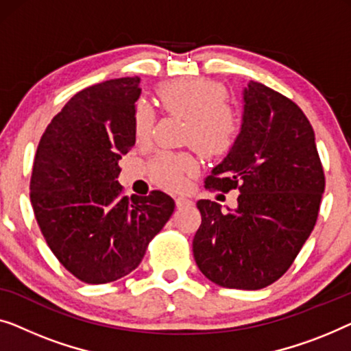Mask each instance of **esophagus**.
<instances>
[{"instance_id":"1","label":"esophagus","mask_w":351,"mask_h":351,"mask_svg":"<svg viewBox=\"0 0 351 351\" xmlns=\"http://www.w3.org/2000/svg\"><path fill=\"white\" fill-rule=\"evenodd\" d=\"M175 202H176L178 208H184V206H191L192 205V200L187 199V197H182V195H178L176 199H175Z\"/></svg>"}]
</instances>
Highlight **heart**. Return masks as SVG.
I'll list each match as a JSON object with an SVG mask.
<instances>
[{"label": "heart", "instance_id": "obj_1", "mask_svg": "<svg viewBox=\"0 0 351 351\" xmlns=\"http://www.w3.org/2000/svg\"><path fill=\"white\" fill-rule=\"evenodd\" d=\"M159 101L170 114L184 121V141L204 156L215 157L227 152L234 145L240 130L239 114L226 105V92L219 84L205 79H176L160 86ZM149 105L140 101L135 110V135L145 140L152 127ZM197 164L189 154L162 152L151 162L149 173L154 182L176 189L186 178L194 173Z\"/></svg>", "mask_w": 351, "mask_h": 351}]
</instances>
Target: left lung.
<instances>
[{"mask_svg": "<svg viewBox=\"0 0 351 351\" xmlns=\"http://www.w3.org/2000/svg\"><path fill=\"white\" fill-rule=\"evenodd\" d=\"M241 125L206 187H239L237 208L199 200L197 267L224 288L261 289L293 264L312 234L324 192L313 128L289 98L261 82L241 90Z\"/></svg>", "mask_w": 351, "mask_h": 351, "instance_id": "left-lung-1", "label": "left lung"}]
</instances>
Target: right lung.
Segmentation results:
<instances>
[{
    "mask_svg": "<svg viewBox=\"0 0 351 351\" xmlns=\"http://www.w3.org/2000/svg\"><path fill=\"white\" fill-rule=\"evenodd\" d=\"M141 79L119 77L77 92L53 117L34 157L29 199L49 248L84 283L135 270L175 210L162 191L122 195L119 160L135 146Z\"/></svg>",
    "mask_w": 351,
    "mask_h": 351,
    "instance_id": "add662e5",
    "label": "right lung"
}]
</instances>
